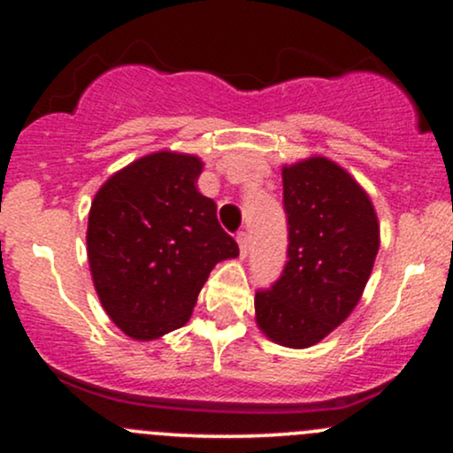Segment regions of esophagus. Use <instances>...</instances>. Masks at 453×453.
<instances>
[{
    "label": "esophagus",
    "instance_id": "34e87169",
    "mask_svg": "<svg viewBox=\"0 0 453 453\" xmlns=\"http://www.w3.org/2000/svg\"><path fill=\"white\" fill-rule=\"evenodd\" d=\"M236 241H238V247H241V256H247V251H249V234L247 232H238L236 234Z\"/></svg>",
    "mask_w": 453,
    "mask_h": 453
}]
</instances>
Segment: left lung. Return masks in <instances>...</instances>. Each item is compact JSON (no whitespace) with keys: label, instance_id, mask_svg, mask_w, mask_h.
<instances>
[{"label":"left lung","instance_id":"obj_1","mask_svg":"<svg viewBox=\"0 0 453 453\" xmlns=\"http://www.w3.org/2000/svg\"><path fill=\"white\" fill-rule=\"evenodd\" d=\"M288 262L256 292V319L279 345L304 349L330 334L362 298L379 251L371 200L341 165L311 157L283 168Z\"/></svg>","mask_w":453,"mask_h":453}]
</instances>
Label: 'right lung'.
<instances>
[{"mask_svg":"<svg viewBox=\"0 0 453 453\" xmlns=\"http://www.w3.org/2000/svg\"><path fill=\"white\" fill-rule=\"evenodd\" d=\"M202 161L161 150L134 161L97 191L87 253L108 317L136 341L187 324L217 262L238 244L217 204L196 189Z\"/></svg>","mask_w":453,"mask_h":453,"instance_id":"obj_1","label":"right lung"}]
</instances>
